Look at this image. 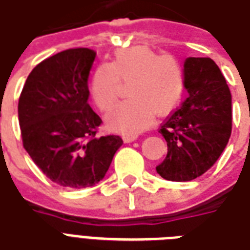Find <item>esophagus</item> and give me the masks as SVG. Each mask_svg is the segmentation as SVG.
Returning a JSON list of instances; mask_svg holds the SVG:
<instances>
[{
    "label": "esophagus",
    "mask_w": 250,
    "mask_h": 250,
    "mask_svg": "<svg viewBox=\"0 0 250 250\" xmlns=\"http://www.w3.org/2000/svg\"><path fill=\"white\" fill-rule=\"evenodd\" d=\"M138 138V136H125L124 137V141L125 142H133V141H136Z\"/></svg>",
    "instance_id": "obj_1"
}]
</instances>
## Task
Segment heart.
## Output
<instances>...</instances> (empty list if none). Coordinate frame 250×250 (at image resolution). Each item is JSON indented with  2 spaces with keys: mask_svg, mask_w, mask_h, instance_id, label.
Returning a JSON list of instances; mask_svg holds the SVG:
<instances>
[{
  "mask_svg": "<svg viewBox=\"0 0 250 250\" xmlns=\"http://www.w3.org/2000/svg\"><path fill=\"white\" fill-rule=\"evenodd\" d=\"M120 80L130 82L127 96L106 116L112 129L125 134H138L153 123L155 112L171 113L181 104L186 89L185 68L171 55H159L145 46L118 50L110 64H100L93 72L91 95L103 110L117 103Z\"/></svg>",
  "mask_w": 250,
  "mask_h": 250,
  "instance_id": "heart-1",
  "label": "heart"
}]
</instances>
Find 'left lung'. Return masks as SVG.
<instances>
[{
    "instance_id": "obj_1",
    "label": "left lung",
    "mask_w": 250,
    "mask_h": 250,
    "mask_svg": "<svg viewBox=\"0 0 250 250\" xmlns=\"http://www.w3.org/2000/svg\"><path fill=\"white\" fill-rule=\"evenodd\" d=\"M183 67L188 97L159 129L167 155L157 172L172 182L203 175L224 151L232 132V96L216 63L211 58H187Z\"/></svg>"
}]
</instances>
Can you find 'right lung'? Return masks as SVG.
<instances>
[{
    "mask_svg": "<svg viewBox=\"0 0 250 250\" xmlns=\"http://www.w3.org/2000/svg\"><path fill=\"white\" fill-rule=\"evenodd\" d=\"M95 56L89 48H71L44 59L27 76L18 103L23 147L47 178L67 188L99 183L123 145L118 136H96L103 121L88 104Z\"/></svg>",
    "mask_w": 250,
    "mask_h": 250,
    "instance_id": "1",
    "label": "right lung"
}]
</instances>
